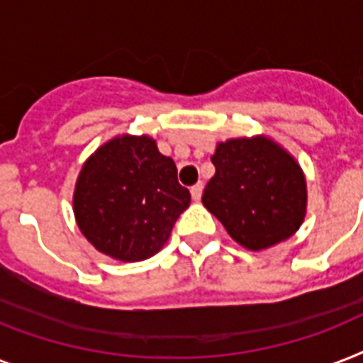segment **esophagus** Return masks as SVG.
Instances as JSON below:
<instances>
[{"label":"esophagus","instance_id":"1","mask_svg":"<svg viewBox=\"0 0 363 363\" xmlns=\"http://www.w3.org/2000/svg\"><path fill=\"white\" fill-rule=\"evenodd\" d=\"M190 194H192L194 201H199V199H201V194H203V182L194 184V186L190 188Z\"/></svg>","mask_w":363,"mask_h":363}]
</instances>
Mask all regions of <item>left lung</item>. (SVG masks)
Instances as JSON below:
<instances>
[{"mask_svg": "<svg viewBox=\"0 0 363 363\" xmlns=\"http://www.w3.org/2000/svg\"><path fill=\"white\" fill-rule=\"evenodd\" d=\"M215 177L203 205L248 250H262L296 233L305 216L307 186L296 160L267 137L230 139L211 156Z\"/></svg>", "mask_w": 363, "mask_h": 363, "instance_id": "1", "label": "left lung"}]
</instances>
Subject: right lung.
<instances>
[{"instance_id":"obj_1","label":"right lung","mask_w":363,"mask_h":363,"mask_svg":"<svg viewBox=\"0 0 363 363\" xmlns=\"http://www.w3.org/2000/svg\"><path fill=\"white\" fill-rule=\"evenodd\" d=\"M190 205L175 162L147 135L115 137L82 165L73 209L84 238L122 262L150 258Z\"/></svg>"}]
</instances>
